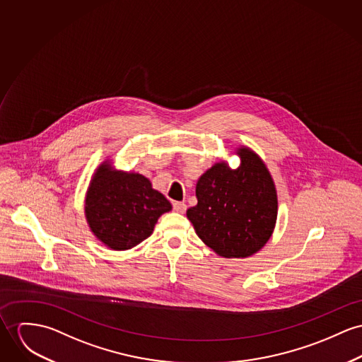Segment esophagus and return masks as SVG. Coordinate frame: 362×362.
Returning <instances> with one entry per match:
<instances>
[{
	"label": "esophagus",
	"mask_w": 362,
	"mask_h": 362,
	"mask_svg": "<svg viewBox=\"0 0 362 362\" xmlns=\"http://www.w3.org/2000/svg\"><path fill=\"white\" fill-rule=\"evenodd\" d=\"M173 209L179 214H185L187 209V205L185 202H173Z\"/></svg>",
	"instance_id": "1"
}]
</instances>
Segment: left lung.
<instances>
[{"mask_svg":"<svg viewBox=\"0 0 362 362\" xmlns=\"http://www.w3.org/2000/svg\"><path fill=\"white\" fill-rule=\"evenodd\" d=\"M237 154V169L218 163L198 179V202L187 209L197 235L223 257H248L262 250L277 221V192L269 169L248 147Z\"/></svg>","mask_w":362,"mask_h":362,"instance_id":"1","label":"left lung"}]
</instances>
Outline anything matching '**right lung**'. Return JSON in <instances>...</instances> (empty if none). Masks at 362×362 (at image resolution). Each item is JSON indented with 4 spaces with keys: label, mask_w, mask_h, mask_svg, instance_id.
<instances>
[{
    "label": "right lung",
    "mask_w": 362,
    "mask_h": 362,
    "mask_svg": "<svg viewBox=\"0 0 362 362\" xmlns=\"http://www.w3.org/2000/svg\"><path fill=\"white\" fill-rule=\"evenodd\" d=\"M170 202L147 177L103 163L85 198V216L95 237L114 250H131L151 235Z\"/></svg>",
    "instance_id": "right-lung-1"
}]
</instances>
